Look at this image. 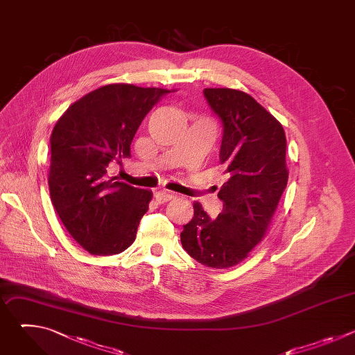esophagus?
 Wrapping results in <instances>:
<instances>
[{"label": "esophagus", "mask_w": 355, "mask_h": 355, "mask_svg": "<svg viewBox=\"0 0 355 355\" xmlns=\"http://www.w3.org/2000/svg\"><path fill=\"white\" fill-rule=\"evenodd\" d=\"M155 198H156L159 204H164V202H168L174 198V193L170 192V191H159V192L155 193Z\"/></svg>", "instance_id": "obj_1"}]
</instances>
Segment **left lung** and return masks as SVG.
I'll use <instances>...</instances> for the list:
<instances>
[{"label":"left lung","mask_w":355,"mask_h":355,"mask_svg":"<svg viewBox=\"0 0 355 355\" xmlns=\"http://www.w3.org/2000/svg\"><path fill=\"white\" fill-rule=\"evenodd\" d=\"M223 126L220 164L227 174L219 189L223 211L216 219L193 202V218L181 232L188 254L211 268L243 261L266 236L288 182L282 125L248 94L205 88Z\"/></svg>","instance_id":"8db88e82"}]
</instances>
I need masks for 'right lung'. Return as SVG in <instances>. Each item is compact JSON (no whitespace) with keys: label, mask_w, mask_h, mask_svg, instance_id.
Masks as SVG:
<instances>
[{"label":"right lung","mask_w":355,"mask_h":355,"mask_svg":"<svg viewBox=\"0 0 355 355\" xmlns=\"http://www.w3.org/2000/svg\"><path fill=\"white\" fill-rule=\"evenodd\" d=\"M168 92L108 84L76 101L53 128L50 198L67 232L94 256L119 254L136 239L153 193L110 177L108 167L130 156L141 121Z\"/></svg>","instance_id":"1"}]
</instances>
